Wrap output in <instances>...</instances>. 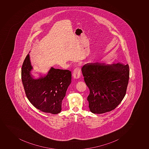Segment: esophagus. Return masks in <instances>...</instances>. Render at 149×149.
Instances as JSON below:
<instances>
[{"label": "esophagus", "mask_w": 149, "mask_h": 149, "mask_svg": "<svg viewBox=\"0 0 149 149\" xmlns=\"http://www.w3.org/2000/svg\"><path fill=\"white\" fill-rule=\"evenodd\" d=\"M81 75V71L79 67L75 68L72 72V77L74 78H79Z\"/></svg>", "instance_id": "esophagus-1"}]
</instances>
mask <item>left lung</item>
Instances as JSON below:
<instances>
[{"instance_id": "8db88e82", "label": "left lung", "mask_w": 149, "mask_h": 149, "mask_svg": "<svg viewBox=\"0 0 149 149\" xmlns=\"http://www.w3.org/2000/svg\"><path fill=\"white\" fill-rule=\"evenodd\" d=\"M84 81L90 90L89 107L94 114L114 109L125 96L129 83V65L88 63L81 69Z\"/></svg>"}]
</instances>
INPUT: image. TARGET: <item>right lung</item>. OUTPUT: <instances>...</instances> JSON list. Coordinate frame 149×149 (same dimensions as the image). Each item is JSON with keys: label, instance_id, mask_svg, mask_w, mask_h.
Instances as JSON below:
<instances>
[{"label": "right lung", "instance_id": "obj_1", "mask_svg": "<svg viewBox=\"0 0 149 149\" xmlns=\"http://www.w3.org/2000/svg\"><path fill=\"white\" fill-rule=\"evenodd\" d=\"M29 54L22 64V80L25 94L32 105L41 111L53 114L62 110V102L71 83L72 74L68 70L52 68L47 75L33 79Z\"/></svg>", "mask_w": 149, "mask_h": 149}]
</instances>
